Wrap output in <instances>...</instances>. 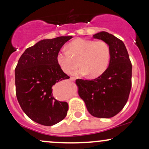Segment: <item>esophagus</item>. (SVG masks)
Wrapping results in <instances>:
<instances>
[{"instance_id": "obj_1", "label": "esophagus", "mask_w": 149, "mask_h": 149, "mask_svg": "<svg viewBox=\"0 0 149 149\" xmlns=\"http://www.w3.org/2000/svg\"><path fill=\"white\" fill-rule=\"evenodd\" d=\"M70 80H72V81H74V80H76V78H75L74 77H71V78H70Z\"/></svg>"}]
</instances>
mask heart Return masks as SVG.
<instances>
[{
  "mask_svg": "<svg viewBox=\"0 0 149 149\" xmlns=\"http://www.w3.org/2000/svg\"><path fill=\"white\" fill-rule=\"evenodd\" d=\"M68 52L76 60L79 59L80 69L73 74L80 73L97 78L107 71L111 60V48L107 42L77 38L68 45ZM57 61L64 72L70 73L78 66L76 61L68 52L59 51Z\"/></svg>",
  "mask_w": 149,
  "mask_h": 149,
  "instance_id": "heart-1",
  "label": "heart"
}]
</instances>
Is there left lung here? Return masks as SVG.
Returning a JSON list of instances; mask_svg holds the SVG:
<instances>
[{
	"mask_svg": "<svg viewBox=\"0 0 149 149\" xmlns=\"http://www.w3.org/2000/svg\"><path fill=\"white\" fill-rule=\"evenodd\" d=\"M107 42L111 48L109 67L93 80H76L78 93L88 112L101 118L113 117L127 103L132 86V64L122 40L106 31L92 36Z\"/></svg>",
	"mask_w": 149,
	"mask_h": 149,
	"instance_id": "1",
	"label": "left lung"
}]
</instances>
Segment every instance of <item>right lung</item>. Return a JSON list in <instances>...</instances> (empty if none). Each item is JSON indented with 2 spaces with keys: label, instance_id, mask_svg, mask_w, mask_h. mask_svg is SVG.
Instances as JSON below:
<instances>
[{
  "label": "right lung",
  "instance_id": "1",
  "mask_svg": "<svg viewBox=\"0 0 149 149\" xmlns=\"http://www.w3.org/2000/svg\"><path fill=\"white\" fill-rule=\"evenodd\" d=\"M72 36L44 39L27 48L15 68V86L18 102L30 119L52 126L66 117L69 105L54 98L52 86L69 77L57 61V53Z\"/></svg>",
  "mask_w": 149,
  "mask_h": 149
}]
</instances>
